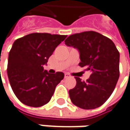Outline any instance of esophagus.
Segmentation results:
<instances>
[{"mask_svg": "<svg viewBox=\"0 0 130 130\" xmlns=\"http://www.w3.org/2000/svg\"><path fill=\"white\" fill-rule=\"evenodd\" d=\"M70 77H71V75H70V74H68V73H65V78H70Z\"/></svg>", "mask_w": 130, "mask_h": 130, "instance_id": "34e87169", "label": "esophagus"}]
</instances>
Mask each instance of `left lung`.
<instances>
[{"label": "left lung", "instance_id": "8db88e82", "mask_svg": "<svg viewBox=\"0 0 130 130\" xmlns=\"http://www.w3.org/2000/svg\"><path fill=\"white\" fill-rule=\"evenodd\" d=\"M65 43L77 48L81 62L91 75L87 82L75 77L76 85L69 90L71 102L82 109H94L113 93L119 77V52L110 38L94 31L71 35Z\"/></svg>", "mask_w": 130, "mask_h": 130}]
</instances>
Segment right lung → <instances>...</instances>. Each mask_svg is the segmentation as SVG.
Returning <instances> with one entry per match:
<instances>
[{
	"mask_svg": "<svg viewBox=\"0 0 130 130\" xmlns=\"http://www.w3.org/2000/svg\"><path fill=\"white\" fill-rule=\"evenodd\" d=\"M66 37L35 32L14 42L9 54L7 73L14 93L23 104L41 107L50 101L64 73H48L43 65Z\"/></svg>",
	"mask_w": 130,
	"mask_h": 130,
	"instance_id": "add662e5",
	"label": "right lung"
}]
</instances>
